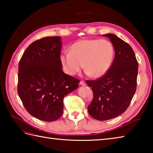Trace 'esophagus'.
Here are the masks:
<instances>
[{"label": "esophagus", "instance_id": "34e87169", "mask_svg": "<svg viewBox=\"0 0 153 153\" xmlns=\"http://www.w3.org/2000/svg\"><path fill=\"white\" fill-rule=\"evenodd\" d=\"M79 84H80L81 85H85V81H83V80L80 81Z\"/></svg>", "mask_w": 153, "mask_h": 153}]
</instances>
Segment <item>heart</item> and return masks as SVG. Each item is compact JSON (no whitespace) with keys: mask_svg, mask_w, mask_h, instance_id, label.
<instances>
[{"mask_svg":"<svg viewBox=\"0 0 153 153\" xmlns=\"http://www.w3.org/2000/svg\"><path fill=\"white\" fill-rule=\"evenodd\" d=\"M114 48L106 39H83L74 43L71 50L64 51L60 55L64 71L75 76L84 65L85 74L100 78L107 74L112 66Z\"/></svg>","mask_w":153,"mask_h":153,"instance_id":"obj_1","label":"heart"}]
</instances>
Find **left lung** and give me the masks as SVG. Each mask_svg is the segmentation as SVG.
Returning <instances> with one entry per match:
<instances>
[{
    "instance_id": "8db88e82",
    "label": "left lung",
    "mask_w": 153,
    "mask_h": 153,
    "mask_svg": "<svg viewBox=\"0 0 153 153\" xmlns=\"http://www.w3.org/2000/svg\"><path fill=\"white\" fill-rule=\"evenodd\" d=\"M110 39L115 57L109 71L95 81H87L92 87L93 100L87 107L91 116L107 120L122 114L128 108L137 87L138 62L132 48L116 35H102Z\"/></svg>"
}]
</instances>
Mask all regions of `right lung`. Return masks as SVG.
I'll return each instance as SVG.
<instances>
[{"instance_id": "obj_1", "label": "right lung", "mask_w": 153, "mask_h": 153, "mask_svg": "<svg viewBox=\"0 0 153 153\" xmlns=\"http://www.w3.org/2000/svg\"><path fill=\"white\" fill-rule=\"evenodd\" d=\"M60 36L32 43L19 63L18 93L27 111L40 120L53 122L63 114V99L78 88L79 81L64 74L60 60Z\"/></svg>"}]
</instances>
